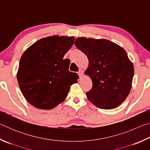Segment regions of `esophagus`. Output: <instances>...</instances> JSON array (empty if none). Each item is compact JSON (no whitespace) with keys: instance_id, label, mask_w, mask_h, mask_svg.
<instances>
[{"instance_id":"34e87169","label":"esophagus","mask_w":150,"mask_h":150,"mask_svg":"<svg viewBox=\"0 0 150 150\" xmlns=\"http://www.w3.org/2000/svg\"><path fill=\"white\" fill-rule=\"evenodd\" d=\"M78 75H79V79H81L83 77V71L81 70V69H80L79 71V72H78Z\"/></svg>"}]
</instances>
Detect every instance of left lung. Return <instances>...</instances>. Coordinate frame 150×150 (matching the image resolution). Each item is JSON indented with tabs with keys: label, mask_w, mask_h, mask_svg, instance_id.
<instances>
[{
	"label": "left lung",
	"mask_w": 150,
	"mask_h": 150,
	"mask_svg": "<svg viewBox=\"0 0 150 150\" xmlns=\"http://www.w3.org/2000/svg\"><path fill=\"white\" fill-rule=\"evenodd\" d=\"M75 45L88 59L85 73L93 82L92 88L86 93L88 100L101 109L120 105L130 92L134 73L126 51L105 39L79 37Z\"/></svg>",
	"instance_id": "left-lung-1"
}]
</instances>
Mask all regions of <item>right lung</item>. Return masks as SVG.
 I'll return each mask as SVG.
<instances>
[{
	"instance_id": "add662e5",
	"label": "right lung",
	"mask_w": 150,
	"mask_h": 150,
	"mask_svg": "<svg viewBox=\"0 0 150 150\" xmlns=\"http://www.w3.org/2000/svg\"><path fill=\"white\" fill-rule=\"evenodd\" d=\"M73 36L44 38L27 48L20 58L17 80L22 95L34 107L55 108L64 100L79 75L69 70L63 59L74 44Z\"/></svg>"
}]
</instances>
